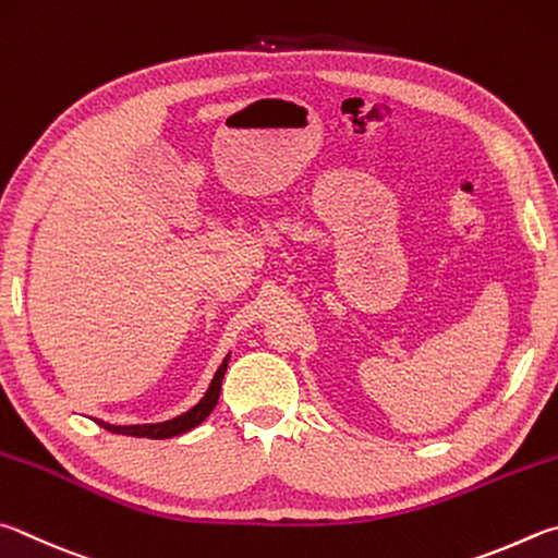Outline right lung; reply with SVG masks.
<instances>
[{
  "mask_svg": "<svg viewBox=\"0 0 558 558\" xmlns=\"http://www.w3.org/2000/svg\"><path fill=\"white\" fill-rule=\"evenodd\" d=\"M230 363V353L225 355V360L220 363V367L215 369V375L210 379L208 389H205V395L201 397V402L191 407L189 412H183L173 418H166V422H156V424H107L102 418H95L97 424L107 432L112 434H122V436H136V438H173V436H181L185 432H191L198 424L205 422V416H208L215 404H218V397H220V387H222V377H225V369H228Z\"/></svg>",
  "mask_w": 558,
  "mask_h": 558,
  "instance_id": "1",
  "label": "right lung"
}]
</instances>
